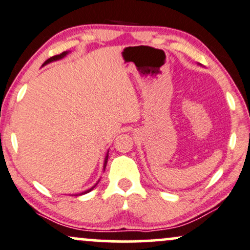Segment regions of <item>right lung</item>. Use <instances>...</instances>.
<instances>
[{
	"instance_id": "add662e5",
	"label": "right lung",
	"mask_w": 250,
	"mask_h": 250,
	"mask_svg": "<svg viewBox=\"0 0 250 250\" xmlns=\"http://www.w3.org/2000/svg\"><path fill=\"white\" fill-rule=\"evenodd\" d=\"M67 55V52H62V53H60V55H57V56H53V57H51V58H49L46 60V62H44V65H46V64H49V62H55V60H58V59H62V58H64V57ZM107 161H108V154H107V156H106V158H104V167H106V165H107ZM96 185V184H95ZM95 185L93 186L92 188H89V190H87L86 192H83V193H88V192H91L93 188H95Z\"/></svg>"
}]
</instances>
